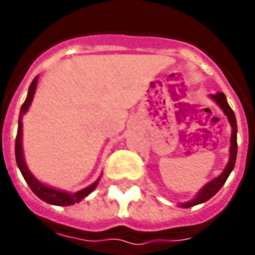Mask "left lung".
<instances>
[{"label": "left lung", "instance_id": "8db88e82", "mask_svg": "<svg viewBox=\"0 0 255 255\" xmlns=\"http://www.w3.org/2000/svg\"><path fill=\"white\" fill-rule=\"evenodd\" d=\"M216 103L221 107V110L225 112V115L228 116V119L230 122V126H232V139H230V159L229 163L226 165L225 170L222 172L217 178H214L210 182H208L204 188L201 189V192L198 193V196L196 198H193L192 201H188L185 204H182V208H190V206L198 205V204H202V202L208 201L210 197H213L214 194L217 193L218 190L221 189V186L225 184L226 178L229 177L230 172L233 170L234 164H236V157H237V122H236V115H234L233 110L230 108V106L228 104V100H226V96L222 94V92H218L216 95H212Z\"/></svg>", "mask_w": 255, "mask_h": 255}]
</instances>
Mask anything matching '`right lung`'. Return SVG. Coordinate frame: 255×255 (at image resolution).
<instances>
[{
  "mask_svg": "<svg viewBox=\"0 0 255 255\" xmlns=\"http://www.w3.org/2000/svg\"><path fill=\"white\" fill-rule=\"evenodd\" d=\"M35 87H37V77L34 78L31 85L29 87V92H27V98L23 102L21 107V112H19V119H18V131H17V137H15V161H17V165L21 170L22 176L27 182V185L30 186V189L33 190V193L35 196L43 200L47 204H53V205L58 206H66V205H73L75 202H79L81 200L88 196L91 193L92 190L95 189L96 185H98V181L94 182L92 185H90L86 189H82L79 192L74 194L66 193V192H61V190H55L53 188H49V186L43 185L41 182L38 181L37 178L34 177L33 174L30 173L27 167H26L25 160H23V153H22V115L27 111V108L31 104V100H33L34 92H35Z\"/></svg>",
  "mask_w": 255,
  "mask_h": 255,
  "instance_id": "add662e5",
  "label": "right lung"
}]
</instances>
